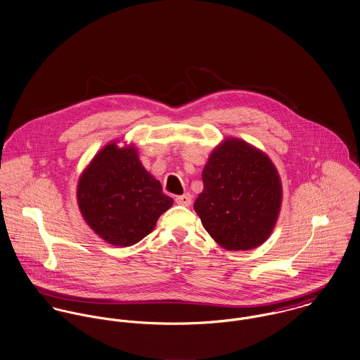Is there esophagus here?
Instances as JSON below:
<instances>
[{"label":"esophagus","instance_id":"esophagus-1","mask_svg":"<svg viewBox=\"0 0 360 360\" xmlns=\"http://www.w3.org/2000/svg\"><path fill=\"white\" fill-rule=\"evenodd\" d=\"M191 202H193V198H191V195H190L188 193H186V194H183V195L176 196V203H179V205L190 206Z\"/></svg>","mask_w":360,"mask_h":360}]
</instances>
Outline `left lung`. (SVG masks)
I'll list each match as a JSON object with an SVG mask.
<instances>
[{
  "label": "left lung",
  "mask_w": 360,
  "mask_h": 360,
  "mask_svg": "<svg viewBox=\"0 0 360 360\" xmlns=\"http://www.w3.org/2000/svg\"><path fill=\"white\" fill-rule=\"evenodd\" d=\"M203 191L194 203L202 226L227 250H249L266 240L276 223L282 186L260 150L227 139L202 172Z\"/></svg>",
  "instance_id": "1"
}]
</instances>
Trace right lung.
<instances>
[{
    "label": "right lung",
    "mask_w": 360,
    "mask_h": 360,
    "mask_svg": "<svg viewBox=\"0 0 360 360\" xmlns=\"http://www.w3.org/2000/svg\"><path fill=\"white\" fill-rule=\"evenodd\" d=\"M77 199L88 226L114 246L147 236L173 199L140 164L133 147L105 146L82 173Z\"/></svg>",
    "instance_id": "1"
}]
</instances>
